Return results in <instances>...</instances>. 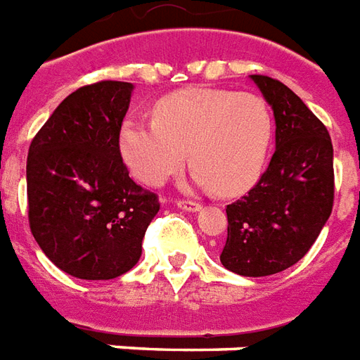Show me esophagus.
I'll return each instance as SVG.
<instances>
[{
  "mask_svg": "<svg viewBox=\"0 0 360 360\" xmlns=\"http://www.w3.org/2000/svg\"><path fill=\"white\" fill-rule=\"evenodd\" d=\"M176 205H178L180 209H184V211H190V213H195V211H200L201 209L200 203H195V201H186V200L176 201Z\"/></svg>",
  "mask_w": 360,
  "mask_h": 360,
  "instance_id": "obj_1",
  "label": "esophagus"
}]
</instances>
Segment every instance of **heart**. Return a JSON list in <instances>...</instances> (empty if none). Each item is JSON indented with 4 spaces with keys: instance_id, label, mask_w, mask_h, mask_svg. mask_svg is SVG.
I'll list each match as a JSON object with an SVG mask.
<instances>
[{
    "instance_id": "obj_1",
    "label": "heart",
    "mask_w": 360,
    "mask_h": 360,
    "mask_svg": "<svg viewBox=\"0 0 360 360\" xmlns=\"http://www.w3.org/2000/svg\"><path fill=\"white\" fill-rule=\"evenodd\" d=\"M155 120H127L120 149L141 182L160 186L190 155L193 182L236 195L256 184L274 137L267 104L250 93L184 89L155 104Z\"/></svg>"
}]
</instances>
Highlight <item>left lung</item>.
Segmentation results:
<instances>
[{
    "mask_svg": "<svg viewBox=\"0 0 360 360\" xmlns=\"http://www.w3.org/2000/svg\"><path fill=\"white\" fill-rule=\"evenodd\" d=\"M271 106L275 153L244 198L226 205L221 264L244 277L295 266L318 238L333 207V147L328 129L277 79L250 75Z\"/></svg>",
    "mask_w": 360,
    "mask_h": 360,
    "instance_id": "obj_1",
    "label": "left lung"
}]
</instances>
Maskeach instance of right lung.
<instances>
[{
    "label": "right lung",
    "mask_w": 360,
    "mask_h": 360,
    "mask_svg": "<svg viewBox=\"0 0 360 360\" xmlns=\"http://www.w3.org/2000/svg\"><path fill=\"white\" fill-rule=\"evenodd\" d=\"M131 93L134 85L122 81L81 86L30 143V231L53 266L77 279L127 274L159 213L157 195L135 184L120 155Z\"/></svg>",
    "instance_id": "add662e5"
}]
</instances>
